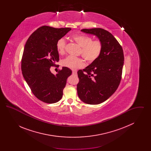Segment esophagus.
Here are the masks:
<instances>
[{
  "label": "esophagus",
  "mask_w": 151,
  "mask_h": 151,
  "mask_svg": "<svg viewBox=\"0 0 151 151\" xmlns=\"http://www.w3.org/2000/svg\"><path fill=\"white\" fill-rule=\"evenodd\" d=\"M77 74V72L76 71H72V75H76Z\"/></svg>",
  "instance_id": "1"
}]
</instances>
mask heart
<instances>
[{
  "label": "heart",
  "mask_w": 151,
  "mask_h": 151,
  "mask_svg": "<svg viewBox=\"0 0 151 151\" xmlns=\"http://www.w3.org/2000/svg\"><path fill=\"white\" fill-rule=\"evenodd\" d=\"M71 39L81 47L80 52L87 62L92 63L100 57L102 51V43L100 41H93L89 36L79 34L72 35ZM65 45L66 42L65 38H61L58 40L57 42V49L59 54H64ZM62 65L75 70L84 67V63L80 58L69 56L62 61Z\"/></svg>",
  "instance_id": "heart-1"
}]
</instances>
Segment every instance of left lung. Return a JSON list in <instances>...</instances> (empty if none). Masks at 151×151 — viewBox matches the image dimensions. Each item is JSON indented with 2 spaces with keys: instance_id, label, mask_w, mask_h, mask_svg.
I'll return each instance as SVG.
<instances>
[{
  "instance_id": "1",
  "label": "left lung",
  "mask_w": 151,
  "mask_h": 151,
  "mask_svg": "<svg viewBox=\"0 0 151 151\" xmlns=\"http://www.w3.org/2000/svg\"><path fill=\"white\" fill-rule=\"evenodd\" d=\"M81 32L97 36L102 43L100 57L83 70L78 71V94L84 103L97 105L108 100L119 86L122 78L124 55L122 46L110 32L102 28Z\"/></svg>"
}]
</instances>
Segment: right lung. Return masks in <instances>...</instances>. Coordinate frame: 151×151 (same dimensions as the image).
I'll use <instances>...</instances> for the list:
<instances>
[{"label": "right lung", "mask_w": 151, "mask_h": 151, "mask_svg": "<svg viewBox=\"0 0 151 151\" xmlns=\"http://www.w3.org/2000/svg\"><path fill=\"white\" fill-rule=\"evenodd\" d=\"M71 29L42 26L30 35L25 43L22 73L32 93L44 102L54 104L62 99L67 79L72 73L67 67H63L56 75L50 70L59 59L57 49L58 40Z\"/></svg>", "instance_id": "right-lung-1"}]
</instances>
